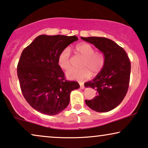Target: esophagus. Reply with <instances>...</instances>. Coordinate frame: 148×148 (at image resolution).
<instances>
[{
  "label": "esophagus",
  "mask_w": 148,
  "mask_h": 148,
  "mask_svg": "<svg viewBox=\"0 0 148 148\" xmlns=\"http://www.w3.org/2000/svg\"><path fill=\"white\" fill-rule=\"evenodd\" d=\"M79 85H80V88L81 89H84L85 88V86H84V85L83 84V83L79 82Z\"/></svg>",
  "instance_id": "obj_1"
}]
</instances>
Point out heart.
Masks as SVG:
<instances>
[{"label":"heart","mask_w":148,"mask_h":148,"mask_svg":"<svg viewBox=\"0 0 148 148\" xmlns=\"http://www.w3.org/2000/svg\"><path fill=\"white\" fill-rule=\"evenodd\" d=\"M75 50L84 57L81 63V67L83 68L80 69H70L66 72V77L70 79L84 80L90 76V71L92 74H96L102 70L105 62L102 53L94 52V48L86 43L78 44L75 47ZM58 64L64 70L70 67V50L68 48L60 52L58 58Z\"/></svg>","instance_id":"1"}]
</instances>
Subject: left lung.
<instances>
[{
	"label": "left lung",
	"instance_id": "1",
	"mask_svg": "<svg viewBox=\"0 0 148 148\" xmlns=\"http://www.w3.org/2000/svg\"><path fill=\"white\" fill-rule=\"evenodd\" d=\"M81 38L92 44L104 54L105 62L102 70L94 79L84 84L86 88L96 91L97 96L85 100L92 110L106 112L118 106L126 96L130 79L131 62L125 50L106 38Z\"/></svg>",
	"mask_w": 148,
	"mask_h": 148
}]
</instances>
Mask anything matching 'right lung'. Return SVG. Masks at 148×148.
Instances as JSON below:
<instances>
[{
	"label": "right lung",
	"mask_w": 148,
	"mask_h": 148,
	"mask_svg": "<svg viewBox=\"0 0 148 148\" xmlns=\"http://www.w3.org/2000/svg\"><path fill=\"white\" fill-rule=\"evenodd\" d=\"M76 36L40 35L22 52L17 76L24 98L34 109L46 115L61 112L69 104L77 82L65 80L58 64L62 50L77 40Z\"/></svg>",
	"instance_id": "right-lung-1"
}]
</instances>
